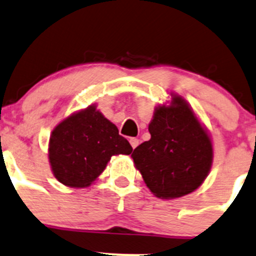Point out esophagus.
Wrapping results in <instances>:
<instances>
[{
    "label": "esophagus",
    "mask_w": 256,
    "mask_h": 256,
    "mask_svg": "<svg viewBox=\"0 0 256 256\" xmlns=\"http://www.w3.org/2000/svg\"><path fill=\"white\" fill-rule=\"evenodd\" d=\"M130 146H132L133 150H134V148L140 144V140H138V138H130Z\"/></svg>",
    "instance_id": "34e87169"
}]
</instances>
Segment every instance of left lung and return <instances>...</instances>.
Listing matches in <instances>:
<instances>
[{
    "instance_id": "1",
    "label": "left lung",
    "mask_w": 256,
    "mask_h": 256,
    "mask_svg": "<svg viewBox=\"0 0 256 256\" xmlns=\"http://www.w3.org/2000/svg\"><path fill=\"white\" fill-rule=\"evenodd\" d=\"M148 130L150 140L132 158L153 194L176 198L198 188L212 164V144L188 104L174 96L171 106L156 109Z\"/></svg>"
}]
</instances>
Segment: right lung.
<instances>
[{
  "instance_id": "right-lung-1",
  "label": "right lung",
  "mask_w": 256,
  "mask_h": 256,
  "mask_svg": "<svg viewBox=\"0 0 256 256\" xmlns=\"http://www.w3.org/2000/svg\"><path fill=\"white\" fill-rule=\"evenodd\" d=\"M132 146L96 106L72 114L55 126L48 143L54 176L69 187H86L114 154H130Z\"/></svg>"
}]
</instances>
